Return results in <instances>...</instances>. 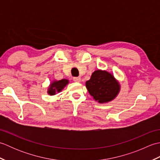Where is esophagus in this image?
Returning a JSON list of instances; mask_svg holds the SVG:
<instances>
[{"mask_svg": "<svg viewBox=\"0 0 160 160\" xmlns=\"http://www.w3.org/2000/svg\"><path fill=\"white\" fill-rule=\"evenodd\" d=\"M73 80L74 82H80V80H81V78H80V77H74V78H73Z\"/></svg>", "mask_w": 160, "mask_h": 160, "instance_id": "esophagus-1", "label": "esophagus"}]
</instances>
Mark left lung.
Instances as JSON below:
<instances>
[{
  "label": "left lung",
  "mask_w": 160,
  "mask_h": 160,
  "mask_svg": "<svg viewBox=\"0 0 160 160\" xmlns=\"http://www.w3.org/2000/svg\"><path fill=\"white\" fill-rule=\"evenodd\" d=\"M86 87L93 99L99 103L113 100L120 90V84L113 75L100 69L92 73L90 80L86 82Z\"/></svg>",
  "instance_id": "1"
}]
</instances>
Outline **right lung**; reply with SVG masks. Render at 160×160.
Returning <instances> with one entry per match:
<instances>
[{
  "mask_svg": "<svg viewBox=\"0 0 160 160\" xmlns=\"http://www.w3.org/2000/svg\"><path fill=\"white\" fill-rule=\"evenodd\" d=\"M67 84H69V80L67 79H62L60 80H54L50 84L48 88L47 93L50 96L56 95V93H59L62 91Z\"/></svg>",
  "mask_w": 160,
  "mask_h": 160,
  "instance_id": "add662e5",
  "label": "right lung"
}]
</instances>
